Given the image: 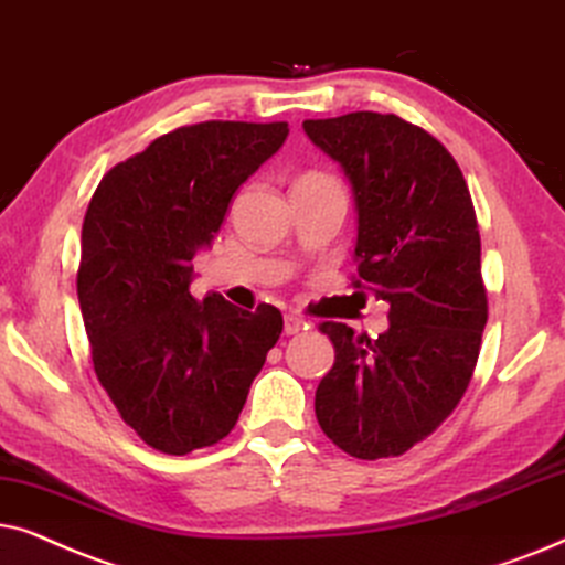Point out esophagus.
Wrapping results in <instances>:
<instances>
[{
    "instance_id": "esophagus-1",
    "label": "esophagus",
    "mask_w": 565,
    "mask_h": 565,
    "mask_svg": "<svg viewBox=\"0 0 565 565\" xmlns=\"http://www.w3.org/2000/svg\"><path fill=\"white\" fill-rule=\"evenodd\" d=\"M305 328H307V322L302 318H297V315H284V333L287 335H295Z\"/></svg>"
}]
</instances>
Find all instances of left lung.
I'll list each match as a JSON object with an SVG mask.
<instances>
[{"mask_svg": "<svg viewBox=\"0 0 565 565\" xmlns=\"http://www.w3.org/2000/svg\"><path fill=\"white\" fill-rule=\"evenodd\" d=\"M302 126L353 185L351 284L390 305L377 338L322 322L335 361L315 393V416L345 455L397 457L452 416L476 372L488 322L476 206L445 145L395 113Z\"/></svg>", "mask_w": 565, "mask_h": 565, "instance_id": "1", "label": "left lung"}]
</instances>
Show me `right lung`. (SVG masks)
I'll list each match as a JSON object with an SVG mask.
<instances>
[{"label":"right lung","mask_w":565,"mask_h":565,"mask_svg":"<svg viewBox=\"0 0 565 565\" xmlns=\"http://www.w3.org/2000/svg\"><path fill=\"white\" fill-rule=\"evenodd\" d=\"M289 124L204 120L105 172L82 224L77 297L97 380L157 452L188 455L235 428L284 330L276 307L195 302L193 255Z\"/></svg>","instance_id":"1"}]
</instances>
